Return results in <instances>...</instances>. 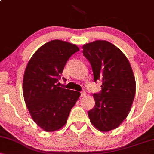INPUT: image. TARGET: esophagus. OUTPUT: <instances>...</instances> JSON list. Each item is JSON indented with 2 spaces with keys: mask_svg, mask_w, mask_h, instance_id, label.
<instances>
[{
  "mask_svg": "<svg viewBox=\"0 0 154 154\" xmlns=\"http://www.w3.org/2000/svg\"><path fill=\"white\" fill-rule=\"evenodd\" d=\"M80 93H81V97H85L86 96V95H87V93H86L85 91H82Z\"/></svg>",
  "mask_w": 154,
  "mask_h": 154,
  "instance_id": "34e87169",
  "label": "esophagus"
}]
</instances>
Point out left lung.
Segmentation results:
<instances>
[{"instance_id":"8db88e82","label":"left lung","mask_w":154,"mask_h":154,"mask_svg":"<svg viewBox=\"0 0 154 154\" xmlns=\"http://www.w3.org/2000/svg\"><path fill=\"white\" fill-rule=\"evenodd\" d=\"M91 63L94 81L102 90L94 93L95 107L88 114L92 125L101 132L117 128L128 116L135 95V79L128 59L114 44L95 40L82 46Z\"/></svg>"}]
</instances>
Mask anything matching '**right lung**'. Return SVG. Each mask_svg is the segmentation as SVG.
Masks as SVG:
<instances>
[{
  "instance_id": "right-lung-1",
  "label": "right lung",
  "mask_w": 154,
  "mask_h": 154,
  "mask_svg": "<svg viewBox=\"0 0 154 154\" xmlns=\"http://www.w3.org/2000/svg\"><path fill=\"white\" fill-rule=\"evenodd\" d=\"M78 51L75 44L51 40L39 48L26 65L22 85L24 99L32 119L45 131H56L64 126L80 96L79 92L56 84L67 61Z\"/></svg>"
}]
</instances>
